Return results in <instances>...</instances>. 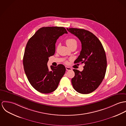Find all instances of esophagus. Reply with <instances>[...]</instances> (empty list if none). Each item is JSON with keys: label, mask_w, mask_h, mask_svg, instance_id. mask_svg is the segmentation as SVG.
<instances>
[{"label": "esophagus", "mask_w": 126, "mask_h": 126, "mask_svg": "<svg viewBox=\"0 0 126 126\" xmlns=\"http://www.w3.org/2000/svg\"><path fill=\"white\" fill-rule=\"evenodd\" d=\"M65 68H66V70L67 71H68V70H72V68L69 67H68V66H65Z\"/></svg>", "instance_id": "34e87169"}]
</instances>
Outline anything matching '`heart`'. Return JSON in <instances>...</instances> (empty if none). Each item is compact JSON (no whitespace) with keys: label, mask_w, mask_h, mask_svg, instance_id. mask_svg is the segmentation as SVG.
<instances>
[{"label":"heart","mask_w":126,"mask_h":126,"mask_svg":"<svg viewBox=\"0 0 126 126\" xmlns=\"http://www.w3.org/2000/svg\"><path fill=\"white\" fill-rule=\"evenodd\" d=\"M65 42L66 45L70 48L74 46H77L78 45L77 40L74 38H68L66 40Z\"/></svg>","instance_id":"obj_1"}]
</instances>
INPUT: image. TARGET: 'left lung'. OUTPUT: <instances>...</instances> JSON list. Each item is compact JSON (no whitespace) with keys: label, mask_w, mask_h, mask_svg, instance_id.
<instances>
[{"label":"left lung","mask_w":126,"mask_h":126,"mask_svg":"<svg viewBox=\"0 0 126 126\" xmlns=\"http://www.w3.org/2000/svg\"><path fill=\"white\" fill-rule=\"evenodd\" d=\"M67 30L81 43V50L74 63L85 64L81 72L73 69V87L79 93L89 94L98 88L105 77L107 59L104 49L99 39L89 31L77 28H67Z\"/></svg>","instance_id":"1"}]
</instances>
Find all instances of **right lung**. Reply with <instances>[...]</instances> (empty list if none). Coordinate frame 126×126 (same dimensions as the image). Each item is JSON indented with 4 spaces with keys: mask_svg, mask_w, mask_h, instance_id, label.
I'll list each match as a JSON object with an SVG mask.
<instances>
[{
    "mask_svg": "<svg viewBox=\"0 0 126 126\" xmlns=\"http://www.w3.org/2000/svg\"><path fill=\"white\" fill-rule=\"evenodd\" d=\"M64 33L67 32L63 27H43L27 43L23 57L24 71L32 86L40 93L54 91L65 72L63 64L51 65L50 70L47 65L48 58L55 54L57 39Z\"/></svg>",
    "mask_w": 126,
    "mask_h": 126,
    "instance_id": "1",
    "label": "right lung"
}]
</instances>
